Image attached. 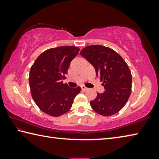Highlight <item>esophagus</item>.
Returning <instances> with one entry per match:
<instances>
[{"instance_id":"esophagus-1","label":"esophagus","mask_w":159,"mask_h":159,"mask_svg":"<svg viewBox=\"0 0 159 159\" xmlns=\"http://www.w3.org/2000/svg\"><path fill=\"white\" fill-rule=\"evenodd\" d=\"M81 89H82V90H83V91H86V90H87L88 89V88L83 85V86H81Z\"/></svg>"}]
</instances>
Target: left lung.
<instances>
[{"label":"left lung","mask_w":159,"mask_h":159,"mask_svg":"<svg viewBox=\"0 0 159 159\" xmlns=\"http://www.w3.org/2000/svg\"><path fill=\"white\" fill-rule=\"evenodd\" d=\"M95 69L103 81V93H98L90 102L95 112L102 116L114 115L123 109L131 93L132 75L128 64L111 48L102 45H89L80 52Z\"/></svg>","instance_id":"obj_1"}]
</instances>
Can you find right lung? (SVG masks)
Masks as SVG:
<instances>
[{
	"instance_id": "obj_1",
	"label": "right lung",
	"mask_w": 159,
	"mask_h": 159,
	"mask_svg": "<svg viewBox=\"0 0 159 159\" xmlns=\"http://www.w3.org/2000/svg\"><path fill=\"white\" fill-rule=\"evenodd\" d=\"M79 52V48L74 46L50 48L42 52L32 65L29 79L31 96L45 114L55 117L66 114L81 90L69 88L62 80Z\"/></svg>"
}]
</instances>
